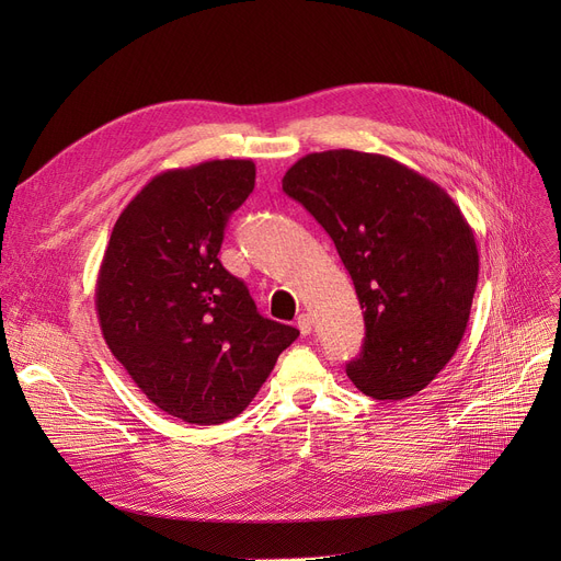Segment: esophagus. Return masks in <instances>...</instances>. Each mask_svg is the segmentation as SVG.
I'll list each match as a JSON object with an SVG mask.
<instances>
[{
  "label": "esophagus",
  "instance_id": "obj_1",
  "mask_svg": "<svg viewBox=\"0 0 561 561\" xmlns=\"http://www.w3.org/2000/svg\"><path fill=\"white\" fill-rule=\"evenodd\" d=\"M298 330H300V334H311V330H313V320H311V316L309 313H302V316H298Z\"/></svg>",
  "mask_w": 561,
  "mask_h": 561
}]
</instances>
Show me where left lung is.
<instances>
[{"label":"left lung","mask_w":561,"mask_h":561,"mask_svg":"<svg viewBox=\"0 0 561 561\" xmlns=\"http://www.w3.org/2000/svg\"><path fill=\"white\" fill-rule=\"evenodd\" d=\"M282 188L322 225L355 284L366 339L347 377L375 400L423 391L459 347L480 254L455 199L391 157L313 152Z\"/></svg>","instance_id":"left-lung-1"}]
</instances>
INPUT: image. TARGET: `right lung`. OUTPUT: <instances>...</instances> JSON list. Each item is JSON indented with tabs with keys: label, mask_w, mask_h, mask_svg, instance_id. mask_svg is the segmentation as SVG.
Wrapping results in <instances>:
<instances>
[{
	"label": "right lung",
	"mask_w": 561,
	"mask_h": 561,
	"mask_svg": "<svg viewBox=\"0 0 561 561\" xmlns=\"http://www.w3.org/2000/svg\"><path fill=\"white\" fill-rule=\"evenodd\" d=\"M250 159L157 174L115 220L95 284L104 341L134 385L193 425L236 419L300 332L263 318L218 259L254 188Z\"/></svg>",
	"instance_id": "right-lung-1"
}]
</instances>
